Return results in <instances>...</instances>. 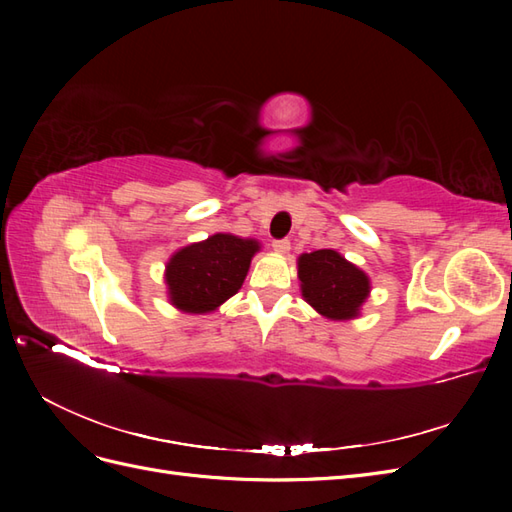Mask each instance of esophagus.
<instances>
[{
  "mask_svg": "<svg viewBox=\"0 0 512 512\" xmlns=\"http://www.w3.org/2000/svg\"><path fill=\"white\" fill-rule=\"evenodd\" d=\"M273 250L277 254H288L290 252V241L288 239H275L273 241Z\"/></svg>",
  "mask_w": 512,
  "mask_h": 512,
  "instance_id": "34e87169",
  "label": "esophagus"
}]
</instances>
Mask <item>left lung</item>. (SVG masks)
Segmentation results:
<instances>
[{"label":"left lung","mask_w":512,"mask_h":512,"mask_svg":"<svg viewBox=\"0 0 512 512\" xmlns=\"http://www.w3.org/2000/svg\"><path fill=\"white\" fill-rule=\"evenodd\" d=\"M303 299L331 320H352L369 297V277L335 250L299 256Z\"/></svg>","instance_id":"left-lung-1"}]
</instances>
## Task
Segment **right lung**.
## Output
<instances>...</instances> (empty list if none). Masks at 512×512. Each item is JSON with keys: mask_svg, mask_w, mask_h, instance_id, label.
Segmentation results:
<instances>
[{"mask_svg": "<svg viewBox=\"0 0 512 512\" xmlns=\"http://www.w3.org/2000/svg\"><path fill=\"white\" fill-rule=\"evenodd\" d=\"M260 250L256 239L218 232L181 247L166 262L168 299L185 314H209L243 286L250 262Z\"/></svg>", "mask_w": 512, "mask_h": 512, "instance_id": "add662e5", "label": "right lung"}]
</instances>
